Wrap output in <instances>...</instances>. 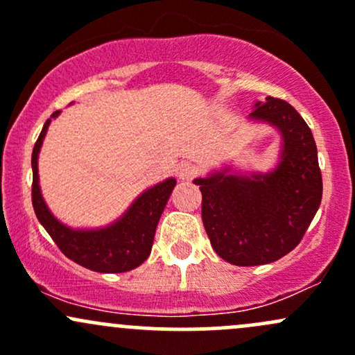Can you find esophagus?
<instances>
[{"mask_svg":"<svg viewBox=\"0 0 355 355\" xmlns=\"http://www.w3.org/2000/svg\"><path fill=\"white\" fill-rule=\"evenodd\" d=\"M176 171H178V178L182 179V181H189V179H193L198 173L196 166L191 162H181L178 166Z\"/></svg>","mask_w":355,"mask_h":355,"instance_id":"1","label":"esophagus"}]
</instances>
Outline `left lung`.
<instances>
[{
	"mask_svg": "<svg viewBox=\"0 0 355 355\" xmlns=\"http://www.w3.org/2000/svg\"><path fill=\"white\" fill-rule=\"evenodd\" d=\"M283 135L281 162L252 179L213 174L196 179L201 218L213 250L235 266H261L291 252L303 239L322 203V173L313 133L279 98L255 103L250 113Z\"/></svg>",
	"mask_w": 355,
	"mask_h": 355,
	"instance_id": "1",
	"label": "left lung"
}]
</instances>
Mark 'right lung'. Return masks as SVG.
<instances>
[{"instance_id": "add662e5", "label": "right lung", "mask_w": 355, "mask_h": 355, "mask_svg": "<svg viewBox=\"0 0 355 355\" xmlns=\"http://www.w3.org/2000/svg\"><path fill=\"white\" fill-rule=\"evenodd\" d=\"M57 115L59 112H54L51 118ZM51 118L45 121L32 152V203L37 218L44 225L60 252L83 268L96 272H127L139 268L150 254L155 228L176 186V179H166L161 184L140 194L128 211L110 227L100 230H72L49 211L39 186L37 159Z\"/></svg>"}]
</instances>
